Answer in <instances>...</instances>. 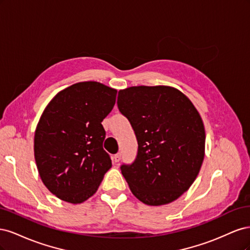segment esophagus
Returning <instances> with one entry per match:
<instances>
[{"instance_id":"34e87169","label":"esophagus","mask_w":250,"mask_h":250,"mask_svg":"<svg viewBox=\"0 0 250 250\" xmlns=\"http://www.w3.org/2000/svg\"><path fill=\"white\" fill-rule=\"evenodd\" d=\"M120 160H121V153H117V154L113 155V157H112L113 163H119Z\"/></svg>"}]
</instances>
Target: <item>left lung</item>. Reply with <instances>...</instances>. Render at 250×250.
Returning <instances> with one entry per match:
<instances>
[{
  "label": "left lung",
  "mask_w": 250,
  "mask_h": 250,
  "mask_svg": "<svg viewBox=\"0 0 250 250\" xmlns=\"http://www.w3.org/2000/svg\"><path fill=\"white\" fill-rule=\"evenodd\" d=\"M118 107L138 140V155L121 171L132 194L147 206L179 198L197 177L204 158L206 131L188 98L167 85L121 89Z\"/></svg>",
  "instance_id": "8db88e82"
}]
</instances>
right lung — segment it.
Returning a JSON list of instances; mask_svg holds the SVG:
<instances>
[{"label":"right lung","mask_w":250,"mask_h":250,"mask_svg":"<svg viewBox=\"0 0 250 250\" xmlns=\"http://www.w3.org/2000/svg\"><path fill=\"white\" fill-rule=\"evenodd\" d=\"M117 92L100 82H78L60 90L44 108L35 129L34 157L43 185L59 199L87 200L111 168L101 122Z\"/></svg>","instance_id":"1"}]
</instances>
